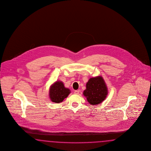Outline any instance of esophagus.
I'll return each instance as SVG.
<instances>
[{"mask_svg": "<svg viewBox=\"0 0 151 151\" xmlns=\"http://www.w3.org/2000/svg\"><path fill=\"white\" fill-rule=\"evenodd\" d=\"M79 92H80V91H79V90L75 91H74V94H79Z\"/></svg>", "mask_w": 151, "mask_h": 151, "instance_id": "1", "label": "esophagus"}]
</instances>
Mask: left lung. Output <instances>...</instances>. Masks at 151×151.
<instances>
[{
	"mask_svg": "<svg viewBox=\"0 0 151 151\" xmlns=\"http://www.w3.org/2000/svg\"><path fill=\"white\" fill-rule=\"evenodd\" d=\"M83 94L91 105L99 104L104 101L108 95V89L102 77L98 76L89 78Z\"/></svg>",
	"mask_w": 151,
	"mask_h": 151,
	"instance_id": "8db88e82",
	"label": "left lung"
}]
</instances>
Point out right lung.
Segmentation results:
<instances>
[{
    "instance_id": "obj_1",
    "label": "right lung",
    "mask_w": 151,
    "mask_h": 151,
    "mask_svg": "<svg viewBox=\"0 0 151 151\" xmlns=\"http://www.w3.org/2000/svg\"><path fill=\"white\" fill-rule=\"evenodd\" d=\"M71 93V91L65 87L62 81H57L50 86L49 96L52 102H62Z\"/></svg>"
}]
</instances>
